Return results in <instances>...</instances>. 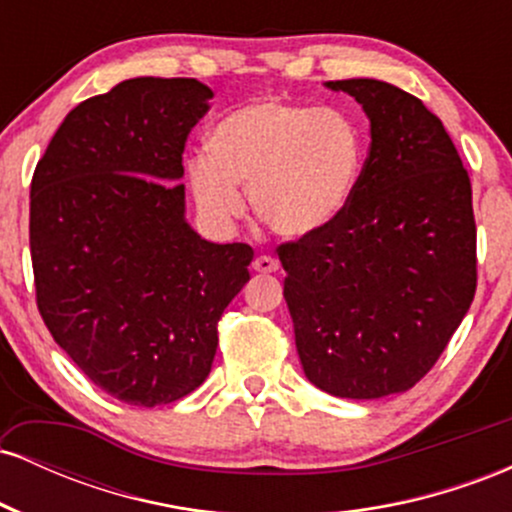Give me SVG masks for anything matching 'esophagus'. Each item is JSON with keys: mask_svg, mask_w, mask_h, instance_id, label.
I'll use <instances>...</instances> for the list:
<instances>
[{"mask_svg": "<svg viewBox=\"0 0 512 512\" xmlns=\"http://www.w3.org/2000/svg\"><path fill=\"white\" fill-rule=\"evenodd\" d=\"M252 269H255V272H262V274H272L279 269V262L269 255H260V257H255V262H252Z\"/></svg>", "mask_w": 512, "mask_h": 512, "instance_id": "obj_1", "label": "esophagus"}]
</instances>
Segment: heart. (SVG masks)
<instances>
[{
  "mask_svg": "<svg viewBox=\"0 0 512 512\" xmlns=\"http://www.w3.org/2000/svg\"><path fill=\"white\" fill-rule=\"evenodd\" d=\"M209 156L187 163L197 209L216 226L243 214V197L264 226L286 238L330 228L349 209L368 158L354 115L286 98H262L223 115L209 132Z\"/></svg>",
  "mask_w": 512,
  "mask_h": 512,
  "instance_id": "b5f03b06",
  "label": "heart"
}]
</instances>
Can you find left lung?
<instances>
[{"mask_svg":"<svg viewBox=\"0 0 512 512\" xmlns=\"http://www.w3.org/2000/svg\"><path fill=\"white\" fill-rule=\"evenodd\" d=\"M327 86L366 110V170L330 228L276 252L310 383L378 399L436 366L474 301L472 182L443 122L416 96L378 79Z\"/></svg>","mask_w":512,"mask_h":512,"instance_id":"1","label":"left lung"}]
</instances>
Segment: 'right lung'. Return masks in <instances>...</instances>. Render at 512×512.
I'll use <instances>...</instances> for the list:
<instances>
[{"label": "right lung", "mask_w": 512, "mask_h": 512, "mask_svg": "<svg viewBox=\"0 0 512 512\" xmlns=\"http://www.w3.org/2000/svg\"><path fill=\"white\" fill-rule=\"evenodd\" d=\"M197 79H127L79 103L35 166V303L93 385L132 407L197 390L252 248L185 221L182 151L209 110Z\"/></svg>", "instance_id": "1"}]
</instances>
